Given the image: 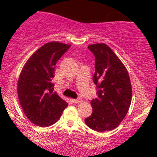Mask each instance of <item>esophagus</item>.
Wrapping results in <instances>:
<instances>
[{
    "label": "esophagus",
    "instance_id": "34e87169",
    "mask_svg": "<svg viewBox=\"0 0 157 157\" xmlns=\"http://www.w3.org/2000/svg\"><path fill=\"white\" fill-rule=\"evenodd\" d=\"M71 101L73 103H81L82 100L81 98H78V99H71Z\"/></svg>",
    "mask_w": 157,
    "mask_h": 157
}]
</instances>
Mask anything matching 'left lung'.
Listing matches in <instances>:
<instances>
[{
  "label": "left lung",
  "mask_w": 157,
  "mask_h": 157,
  "mask_svg": "<svg viewBox=\"0 0 157 157\" xmlns=\"http://www.w3.org/2000/svg\"><path fill=\"white\" fill-rule=\"evenodd\" d=\"M95 56L93 80L98 98L91 101L93 113L85 119L92 130L104 132L116 128L125 118L132 99V88L126 67L104 43L89 45Z\"/></svg>",
  "instance_id": "obj_1"
}]
</instances>
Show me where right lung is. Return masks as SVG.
I'll return each instance as SVG.
<instances>
[{"label": "right lung", "mask_w": 157, "mask_h": 157, "mask_svg": "<svg viewBox=\"0 0 157 157\" xmlns=\"http://www.w3.org/2000/svg\"><path fill=\"white\" fill-rule=\"evenodd\" d=\"M70 45L51 41L40 47L27 59L17 84L18 98L25 116L39 127L57 122L67 103L53 90L55 65Z\"/></svg>", "instance_id": "1"}]
</instances>
